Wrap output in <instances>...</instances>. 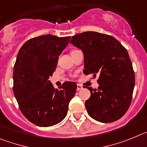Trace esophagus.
<instances>
[{"instance_id":"1","label":"esophagus","mask_w":147,"mask_h":147,"mask_svg":"<svg viewBox=\"0 0 147 147\" xmlns=\"http://www.w3.org/2000/svg\"><path fill=\"white\" fill-rule=\"evenodd\" d=\"M82 88H83V86H82L81 85H80V84H78V85H77V91H80Z\"/></svg>"}]
</instances>
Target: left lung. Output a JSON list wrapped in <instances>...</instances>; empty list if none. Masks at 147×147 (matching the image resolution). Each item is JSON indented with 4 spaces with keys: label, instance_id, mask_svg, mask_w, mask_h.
<instances>
[{
    "label": "left lung",
    "instance_id": "obj_1",
    "mask_svg": "<svg viewBox=\"0 0 147 147\" xmlns=\"http://www.w3.org/2000/svg\"><path fill=\"white\" fill-rule=\"evenodd\" d=\"M71 44L84 55L83 73L99 75L98 88L90 90L85 102L88 115L102 123L121 118L129 108L135 86V74L127 51L114 37L94 31L73 36Z\"/></svg>",
    "mask_w": 147,
    "mask_h": 147
}]
</instances>
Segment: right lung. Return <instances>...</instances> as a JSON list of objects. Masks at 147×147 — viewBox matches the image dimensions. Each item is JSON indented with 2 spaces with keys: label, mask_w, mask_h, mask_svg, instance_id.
<instances>
[{
  "label": "right lung",
  "mask_w": 147,
  "mask_h": 147,
  "mask_svg": "<svg viewBox=\"0 0 147 147\" xmlns=\"http://www.w3.org/2000/svg\"><path fill=\"white\" fill-rule=\"evenodd\" d=\"M69 39L40 36L28 40L18 52L13 72V92L22 114L39 127L53 126L64 119L76 92L75 82H65L55 89L48 80Z\"/></svg>",
  "instance_id": "obj_1"
}]
</instances>
